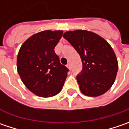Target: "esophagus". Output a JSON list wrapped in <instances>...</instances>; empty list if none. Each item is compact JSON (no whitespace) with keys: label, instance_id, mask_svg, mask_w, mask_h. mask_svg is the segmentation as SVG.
<instances>
[{"label":"esophagus","instance_id":"34e87169","mask_svg":"<svg viewBox=\"0 0 129 129\" xmlns=\"http://www.w3.org/2000/svg\"><path fill=\"white\" fill-rule=\"evenodd\" d=\"M67 67L69 69V70H71V64H70V63H69V64H67Z\"/></svg>","mask_w":129,"mask_h":129}]
</instances>
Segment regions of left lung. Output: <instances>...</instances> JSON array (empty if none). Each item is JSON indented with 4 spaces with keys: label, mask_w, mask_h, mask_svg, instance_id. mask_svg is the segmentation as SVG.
<instances>
[{
    "label": "left lung",
    "mask_w": 129,
    "mask_h": 129,
    "mask_svg": "<svg viewBox=\"0 0 129 129\" xmlns=\"http://www.w3.org/2000/svg\"><path fill=\"white\" fill-rule=\"evenodd\" d=\"M80 54L82 70L77 75L80 91L96 97L107 92L114 83L118 61L111 45L95 33L85 30L69 31L63 34Z\"/></svg>",
    "instance_id": "1"
}]
</instances>
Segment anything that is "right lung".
Segmentation results:
<instances>
[{
    "mask_svg": "<svg viewBox=\"0 0 129 129\" xmlns=\"http://www.w3.org/2000/svg\"><path fill=\"white\" fill-rule=\"evenodd\" d=\"M62 31L47 30L32 35L21 45L17 70L23 83L38 96L49 98L62 90L69 70L54 52Z\"/></svg>",
    "mask_w": 129,
    "mask_h": 129,
    "instance_id": "obj_1",
    "label": "right lung"
}]
</instances>
